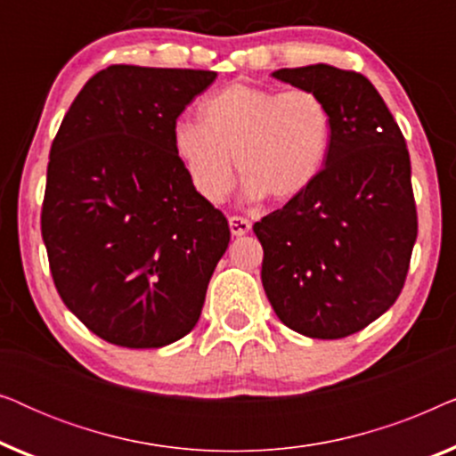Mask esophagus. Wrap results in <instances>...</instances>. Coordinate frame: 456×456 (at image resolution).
<instances>
[{
    "instance_id": "1",
    "label": "esophagus",
    "mask_w": 456,
    "mask_h": 456,
    "mask_svg": "<svg viewBox=\"0 0 456 456\" xmlns=\"http://www.w3.org/2000/svg\"><path fill=\"white\" fill-rule=\"evenodd\" d=\"M228 224H230V232H232V236H242L251 230V222L242 216H230Z\"/></svg>"
}]
</instances>
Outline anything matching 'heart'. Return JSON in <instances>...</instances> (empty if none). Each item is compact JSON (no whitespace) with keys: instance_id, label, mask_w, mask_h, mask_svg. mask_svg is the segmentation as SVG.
<instances>
[{"instance_id":"heart-1","label":"heart","mask_w":456,"mask_h":456,"mask_svg":"<svg viewBox=\"0 0 456 456\" xmlns=\"http://www.w3.org/2000/svg\"><path fill=\"white\" fill-rule=\"evenodd\" d=\"M332 130V111L315 91L234 83L205 99L201 122L174 124L172 147L205 201L226 199L234 159L247 197L289 201L322 174Z\"/></svg>"}]
</instances>
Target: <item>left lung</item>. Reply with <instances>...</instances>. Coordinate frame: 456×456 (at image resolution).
<instances>
[{"label":"left lung","mask_w":456,"mask_h":456,"mask_svg":"<svg viewBox=\"0 0 456 456\" xmlns=\"http://www.w3.org/2000/svg\"><path fill=\"white\" fill-rule=\"evenodd\" d=\"M273 77L315 91L334 130L315 183L253 224L261 282L284 326L345 338L386 314L404 286L417 239L409 149L363 74L315 64Z\"/></svg>","instance_id":"1"}]
</instances>
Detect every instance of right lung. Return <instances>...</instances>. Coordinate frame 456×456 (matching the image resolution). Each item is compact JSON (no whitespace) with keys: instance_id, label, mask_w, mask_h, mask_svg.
Instances as JSON below:
<instances>
[{"instance_id":"right-lung-1","label":"right lung","mask_w":456,"mask_h":456,"mask_svg":"<svg viewBox=\"0 0 456 456\" xmlns=\"http://www.w3.org/2000/svg\"><path fill=\"white\" fill-rule=\"evenodd\" d=\"M211 70L114 64L89 78L52 142L41 234L61 301L126 348L183 338L201 315L226 216L199 195L172 130Z\"/></svg>"}]
</instances>
